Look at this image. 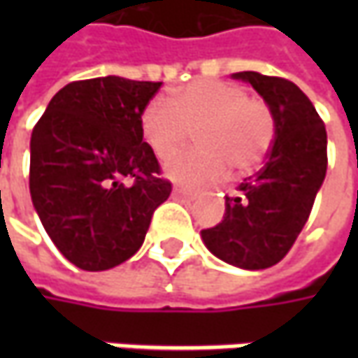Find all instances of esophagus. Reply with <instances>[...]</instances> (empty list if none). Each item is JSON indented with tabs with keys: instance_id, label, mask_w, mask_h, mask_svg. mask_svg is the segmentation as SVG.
<instances>
[{
	"instance_id": "obj_1",
	"label": "esophagus",
	"mask_w": 358,
	"mask_h": 358,
	"mask_svg": "<svg viewBox=\"0 0 358 358\" xmlns=\"http://www.w3.org/2000/svg\"><path fill=\"white\" fill-rule=\"evenodd\" d=\"M173 193H175V195H181V197H193V191H191V189H185V187H175Z\"/></svg>"
}]
</instances>
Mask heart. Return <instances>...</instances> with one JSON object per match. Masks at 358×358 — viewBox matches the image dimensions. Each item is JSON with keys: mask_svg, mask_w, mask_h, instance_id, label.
I'll list each match as a JSON object with an SVG mask.
<instances>
[{"mask_svg": "<svg viewBox=\"0 0 358 358\" xmlns=\"http://www.w3.org/2000/svg\"><path fill=\"white\" fill-rule=\"evenodd\" d=\"M197 131L201 147L167 163V175L185 185L219 181L227 167L247 175L265 159L275 137V121L261 97L221 79H197L157 97L145 107L141 133L159 159L173 157Z\"/></svg>", "mask_w": 358, "mask_h": 358, "instance_id": "heart-1", "label": "heart"}]
</instances>
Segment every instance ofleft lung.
Wrapping results in <instances>:
<instances>
[{"label": "left lung", "mask_w": 358, "mask_h": 358, "mask_svg": "<svg viewBox=\"0 0 358 358\" xmlns=\"http://www.w3.org/2000/svg\"><path fill=\"white\" fill-rule=\"evenodd\" d=\"M253 85L275 121V143L265 167L225 199L219 225L203 229L207 249L239 268L277 265L303 231L327 173V129L315 105L282 77L233 73Z\"/></svg>", "instance_id": "left-lung-1"}]
</instances>
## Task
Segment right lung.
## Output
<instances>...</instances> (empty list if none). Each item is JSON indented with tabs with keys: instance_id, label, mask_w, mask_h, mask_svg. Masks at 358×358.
I'll return each instance as SVG.
<instances>
[{
	"instance_id": "obj_1",
	"label": "right lung",
	"mask_w": 358,
	"mask_h": 358,
	"mask_svg": "<svg viewBox=\"0 0 358 358\" xmlns=\"http://www.w3.org/2000/svg\"><path fill=\"white\" fill-rule=\"evenodd\" d=\"M159 87L117 76L71 81L35 123L31 201L53 245L83 271H107L137 253L171 193L141 133Z\"/></svg>"
}]
</instances>
